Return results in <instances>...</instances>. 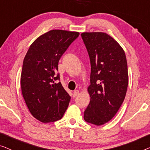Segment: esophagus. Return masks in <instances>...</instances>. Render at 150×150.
<instances>
[{
	"instance_id": "1",
	"label": "esophagus",
	"mask_w": 150,
	"mask_h": 150,
	"mask_svg": "<svg viewBox=\"0 0 150 150\" xmlns=\"http://www.w3.org/2000/svg\"><path fill=\"white\" fill-rule=\"evenodd\" d=\"M79 90H75L74 92H73V96H77L78 94H79Z\"/></svg>"
}]
</instances>
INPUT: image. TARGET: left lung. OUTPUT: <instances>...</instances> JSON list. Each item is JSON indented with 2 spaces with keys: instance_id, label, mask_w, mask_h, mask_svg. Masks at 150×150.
Masks as SVG:
<instances>
[{
  "instance_id": "left-lung-1",
  "label": "left lung",
  "mask_w": 150,
  "mask_h": 150,
  "mask_svg": "<svg viewBox=\"0 0 150 150\" xmlns=\"http://www.w3.org/2000/svg\"><path fill=\"white\" fill-rule=\"evenodd\" d=\"M91 73L88 88L90 102L83 118L97 126L115 116L125 98L128 84L127 61L117 42L104 33H83Z\"/></svg>"
}]
</instances>
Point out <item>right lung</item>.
<instances>
[{
	"instance_id": "1",
	"label": "right lung",
	"mask_w": 150,
	"mask_h": 150,
	"mask_svg": "<svg viewBox=\"0 0 150 150\" xmlns=\"http://www.w3.org/2000/svg\"><path fill=\"white\" fill-rule=\"evenodd\" d=\"M77 32L52 30L40 36L30 46L23 62L21 88L28 108L43 123L60 120L71 96L57 73L59 60L77 38Z\"/></svg>"
}]
</instances>
